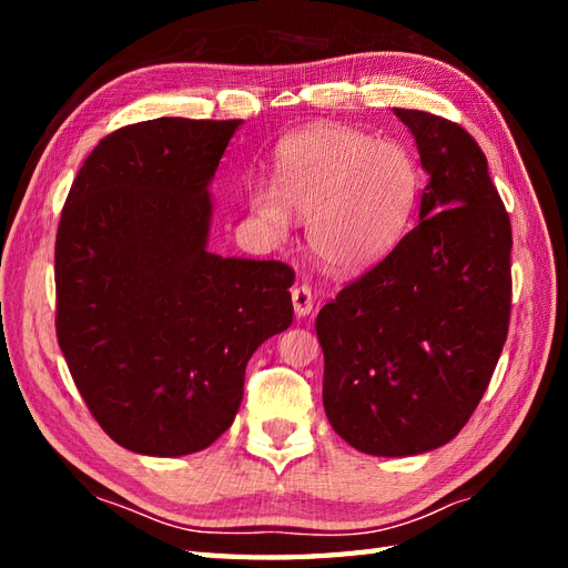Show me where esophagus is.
Listing matches in <instances>:
<instances>
[{
    "label": "esophagus",
    "mask_w": 568,
    "mask_h": 568,
    "mask_svg": "<svg viewBox=\"0 0 568 568\" xmlns=\"http://www.w3.org/2000/svg\"><path fill=\"white\" fill-rule=\"evenodd\" d=\"M312 305H315V300H312V291L307 285H295L293 287V307H295V315L297 317H307L312 312Z\"/></svg>",
    "instance_id": "obj_1"
}]
</instances>
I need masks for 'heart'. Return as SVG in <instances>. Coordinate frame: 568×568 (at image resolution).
I'll use <instances>...</instances> for the list:
<instances>
[{"instance_id":"obj_1","label":"heart","mask_w":568,"mask_h":568,"mask_svg":"<svg viewBox=\"0 0 568 568\" xmlns=\"http://www.w3.org/2000/svg\"><path fill=\"white\" fill-rule=\"evenodd\" d=\"M417 192V168L400 146L352 126H312L277 146L273 185L248 187V212L271 239L287 236L293 212L307 216L315 258L356 275L400 244Z\"/></svg>"}]
</instances>
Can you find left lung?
Listing matches in <instances>:
<instances>
[{
    "instance_id": "obj_1",
    "label": "left lung",
    "mask_w": 568,
    "mask_h": 568,
    "mask_svg": "<svg viewBox=\"0 0 568 568\" xmlns=\"http://www.w3.org/2000/svg\"><path fill=\"white\" fill-rule=\"evenodd\" d=\"M393 112L427 173L419 222L320 310L315 329L334 432L371 456H417L462 432L496 371L513 232L478 143L442 116Z\"/></svg>"
}]
</instances>
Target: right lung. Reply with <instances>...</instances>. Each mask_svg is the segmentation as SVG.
I'll list each match as a JSON object with an SVG mask.
<instances>
[{"label": "right lung", "mask_w": 568, "mask_h": 568, "mask_svg": "<svg viewBox=\"0 0 568 568\" xmlns=\"http://www.w3.org/2000/svg\"><path fill=\"white\" fill-rule=\"evenodd\" d=\"M241 124L119 129L60 214V352L100 427L134 454L207 449L232 427L253 352L293 324V268L210 251V185Z\"/></svg>", "instance_id": "add662e5"}]
</instances>
